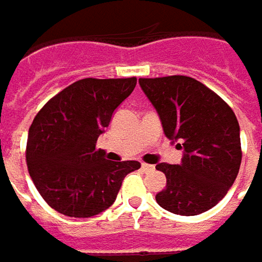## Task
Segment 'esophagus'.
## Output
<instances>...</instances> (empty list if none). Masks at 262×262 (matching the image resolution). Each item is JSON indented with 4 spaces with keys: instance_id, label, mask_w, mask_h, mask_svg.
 <instances>
[{
    "instance_id": "obj_1",
    "label": "esophagus",
    "mask_w": 262,
    "mask_h": 262,
    "mask_svg": "<svg viewBox=\"0 0 262 262\" xmlns=\"http://www.w3.org/2000/svg\"><path fill=\"white\" fill-rule=\"evenodd\" d=\"M141 169H143L144 172H151V170H155V166H153V165H147V163H143V165H141Z\"/></svg>"
}]
</instances>
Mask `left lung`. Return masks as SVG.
Instances as JSON below:
<instances>
[{
  "mask_svg": "<svg viewBox=\"0 0 262 262\" xmlns=\"http://www.w3.org/2000/svg\"><path fill=\"white\" fill-rule=\"evenodd\" d=\"M165 136L184 150L179 165L159 163L166 188L156 195L162 208L196 216L214 207L236 179L242 151L236 115L226 102L195 78H140Z\"/></svg>",
  "mask_w": 262,
  "mask_h": 262,
  "instance_id": "8db88e82",
  "label": "left lung"
}]
</instances>
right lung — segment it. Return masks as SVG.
<instances>
[{
	"label": "right lung",
	"instance_id": "add662e5",
	"mask_svg": "<svg viewBox=\"0 0 262 262\" xmlns=\"http://www.w3.org/2000/svg\"><path fill=\"white\" fill-rule=\"evenodd\" d=\"M131 78H83L46 103L29 128L26 160L36 189L58 213L92 217L115 203L140 162H111L96 150L116 107L133 93Z\"/></svg>",
	"mask_w": 262,
	"mask_h": 262
}]
</instances>
